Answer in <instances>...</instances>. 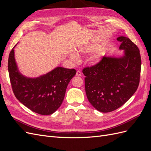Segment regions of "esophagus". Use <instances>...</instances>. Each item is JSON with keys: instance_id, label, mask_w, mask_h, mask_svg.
<instances>
[{"instance_id": "34e87169", "label": "esophagus", "mask_w": 151, "mask_h": 151, "mask_svg": "<svg viewBox=\"0 0 151 151\" xmlns=\"http://www.w3.org/2000/svg\"><path fill=\"white\" fill-rule=\"evenodd\" d=\"M76 76H79V77L81 76H82V73L81 72V71H79V70L77 71V72H76Z\"/></svg>"}]
</instances>
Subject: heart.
Here are the masks:
<instances>
[{"instance_id": "b5f03b06", "label": "heart", "mask_w": 151, "mask_h": 151, "mask_svg": "<svg viewBox=\"0 0 151 151\" xmlns=\"http://www.w3.org/2000/svg\"><path fill=\"white\" fill-rule=\"evenodd\" d=\"M94 52L93 55L91 58V62L93 64H97L102 59L103 56V48L102 45L96 41L92 40L87 42L77 48V53L81 55H89ZM76 52H72L70 55V57L73 62L78 63L81 61L79 55Z\"/></svg>"}]
</instances>
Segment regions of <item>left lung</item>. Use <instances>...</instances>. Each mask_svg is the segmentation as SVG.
<instances>
[{"mask_svg":"<svg viewBox=\"0 0 151 151\" xmlns=\"http://www.w3.org/2000/svg\"><path fill=\"white\" fill-rule=\"evenodd\" d=\"M122 42V57L104 55L98 63L83 70L86 76L85 90L89 103L98 111H113L124 104L138 88L141 58L138 47L125 36Z\"/></svg>","mask_w":151,"mask_h":151,"instance_id":"obj_1","label":"left lung"}]
</instances>
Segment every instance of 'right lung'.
Returning <instances> with one entry per match:
<instances>
[{"instance_id":"obj_1","label":"right lung","mask_w":151,"mask_h":151,"mask_svg":"<svg viewBox=\"0 0 151 151\" xmlns=\"http://www.w3.org/2000/svg\"><path fill=\"white\" fill-rule=\"evenodd\" d=\"M8 71L16 98L31 111L42 115H51L60 106L67 87L76 74L74 68L57 67L36 78L26 77L18 69L14 48L9 57Z\"/></svg>"}]
</instances>
